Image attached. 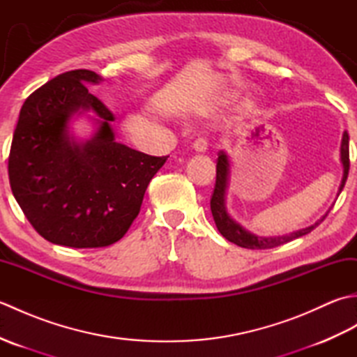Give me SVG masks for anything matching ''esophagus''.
Wrapping results in <instances>:
<instances>
[{
    "label": "esophagus",
    "instance_id": "1",
    "mask_svg": "<svg viewBox=\"0 0 357 357\" xmlns=\"http://www.w3.org/2000/svg\"><path fill=\"white\" fill-rule=\"evenodd\" d=\"M192 147H193L196 153H206V151H207V141L204 138H198L193 142Z\"/></svg>",
    "mask_w": 357,
    "mask_h": 357
}]
</instances>
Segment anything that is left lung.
<instances>
[{
    "mask_svg": "<svg viewBox=\"0 0 357 357\" xmlns=\"http://www.w3.org/2000/svg\"><path fill=\"white\" fill-rule=\"evenodd\" d=\"M348 133L344 132L342 135V141H340V162H342V181H340V185L337 188V196L342 192V188L345 185V181L348 176V170H350V153H348ZM230 173H231V162L230 158L227 155V151L221 150L218 156V164H216V185H215V192L213 196H211L210 201V208H211V215H213L215 224L218 227L219 233L222 236L236 244L239 247L244 248H252V250H265V248H273L278 245L287 244L296 238L304 236V234H308L313 229H316L319 225L325 216L328 215V211L325 213L321 219L312 225L305 227V229L296 230L287 234H280V236H257V234L248 231L244 229L239 222L234 221V219L230 216L229 208H227V190H229L230 185Z\"/></svg>",
    "mask_w": 357,
    "mask_h": 357,
    "instance_id": "8db88e82",
    "label": "left lung"
}]
</instances>
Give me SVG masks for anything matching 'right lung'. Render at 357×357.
<instances>
[{
	"mask_svg": "<svg viewBox=\"0 0 357 357\" xmlns=\"http://www.w3.org/2000/svg\"><path fill=\"white\" fill-rule=\"evenodd\" d=\"M101 81L86 69L61 73L35 90L20 112L9 156L12 193L33 229L52 244H115L138 216L149 183L167 161L115 139V115L86 87ZM81 116L96 126L87 140L77 139L71 128Z\"/></svg>",
	"mask_w": 357,
	"mask_h": 357,
	"instance_id": "1",
	"label": "right lung"
}]
</instances>
